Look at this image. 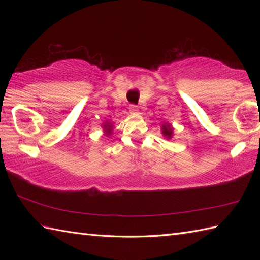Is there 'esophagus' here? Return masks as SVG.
<instances>
[{
    "label": "esophagus",
    "instance_id": "1",
    "mask_svg": "<svg viewBox=\"0 0 260 260\" xmlns=\"http://www.w3.org/2000/svg\"><path fill=\"white\" fill-rule=\"evenodd\" d=\"M129 110H131V113H134L135 114V113L139 112V107L135 106V105H131Z\"/></svg>",
    "mask_w": 260,
    "mask_h": 260
}]
</instances>
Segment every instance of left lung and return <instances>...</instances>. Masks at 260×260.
<instances>
[{
    "instance_id": "1",
    "label": "left lung",
    "mask_w": 260,
    "mask_h": 260,
    "mask_svg": "<svg viewBox=\"0 0 260 260\" xmlns=\"http://www.w3.org/2000/svg\"><path fill=\"white\" fill-rule=\"evenodd\" d=\"M161 132L167 140H171L173 137V126L169 123H164L161 127Z\"/></svg>"
}]
</instances>
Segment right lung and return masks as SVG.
I'll return each instance as SVG.
<instances>
[{
	"instance_id": "1",
	"label": "right lung",
	"mask_w": 260,
	"mask_h": 260,
	"mask_svg": "<svg viewBox=\"0 0 260 260\" xmlns=\"http://www.w3.org/2000/svg\"><path fill=\"white\" fill-rule=\"evenodd\" d=\"M113 129H114V125L110 123L109 120L103 123V132H104V135L106 137H109L113 134Z\"/></svg>"
}]
</instances>
